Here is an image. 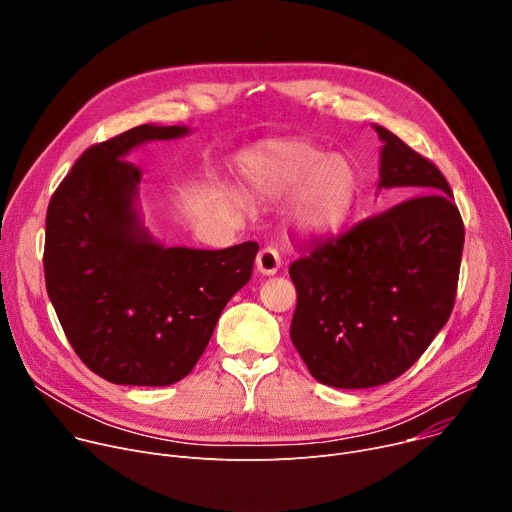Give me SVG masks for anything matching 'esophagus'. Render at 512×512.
Here are the masks:
<instances>
[{
	"label": "esophagus",
	"mask_w": 512,
	"mask_h": 512,
	"mask_svg": "<svg viewBox=\"0 0 512 512\" xmlns=\"http://www.w3.org/2000/svg\"><path fill=\"white\" fill-rule=\"evenodd\" d=\"M257 271L261 275H273L277 273V269L282 267V259H280V253H277L273 247H263L257 255Z\"/></svg>",
	"instance_id": "34e87169"
}]
</instances>
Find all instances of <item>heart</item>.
<instances>
[{
  "label": "heart",
  "instance_id": "b5f03b06",
  "mask_svg": "<svg viewBox=\"0 0 512 512\" xmlns=\"http://www.w3.org/2000/svg\"><path fill=\"white\" fill-rule=\"evenodd\" d=\"M245 190L251 198L288 204V226L300 237L333 235L353 212L359 173L341 153L292 138L247 153L241 161Z\"/></svg>",
  "mask_w": 512,
  "mask_h": 512
}]
</instances>
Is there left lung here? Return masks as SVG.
<instances>
[{"mask_svg":"<svg viewBox=\"0 0 512 512\" xmlns=\"http://www.w3.org/2000/svg\"><path fill=\"white\" fill-rule=\"evenodd\" d=\"M374 130L384 143L378 190L406 200L290 265L292 343L312 378L343 390L388 384L427 351L453 310L463 251L443 173L388 128Z\"/></svg>","mask_w":512,"mask_h":512,"instance_id":"left-lung-1","label":"left lung"}]
</instances>
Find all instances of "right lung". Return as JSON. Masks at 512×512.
<instances>
[{
    "instance_id": "1",
    "label": "right lung",
    "mask_w": 512,
    "mask_h": 512,
    "mask_svg": "<svg viewBox=\"0 0 512 512\" xmlns=\"http://www.w3.org/2000/svg\"><path fill=\"white\" fill-rule=\"evenodd\" d=\"M185 134L188 126L141 124L87 149L46 212V292L75 353L112 384L171 386L188 376L220 312L251 280L257 243L167 247L143 222V173L128 153Z\"/></svg>"
}]
</instances>
